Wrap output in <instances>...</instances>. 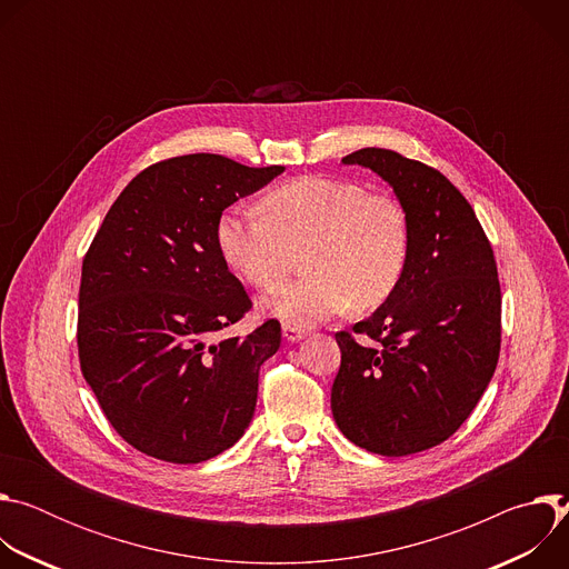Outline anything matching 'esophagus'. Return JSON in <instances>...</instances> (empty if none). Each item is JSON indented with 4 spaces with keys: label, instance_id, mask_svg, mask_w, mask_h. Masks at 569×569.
Returning a JSON list of instances; mask_svg holds the SVG:
<instances>
[{
    "label": "esophagus",
    "instance_id": "34e87169",
    "mask_svg": "<svg viewBox=\"0 0 569 569\" xmlns=\"http://www.w3.org/2000/svg\"><path fill=\"white\" fill-rule=\"evenodd\" d=\"M306 336V329H299V327H290V323H283V338L288 342H297Z\"/></svg>",
    "mask_w": 569,
    "mask_h": 569
}]
</instances>
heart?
<instances>
[{"instance_id":"heart-1","label":"heart","mask_w":569,"mask_h":569,"mask_svg":"<svg viewBox=\"0 0 569 569\" xmlns=\"http://www.w3.org/2000/svg\"><path fill=\"white\" fill-rule=\"evenodd\" d=\"M259 211L229 209L218 218L224 263L261 290L281 283L301 259L303 279L263 297V310L308 329L345 312L382 306L410 261V218L389 193L360 182L303 176L272 187Z\"/></svg>"}]
</instances>
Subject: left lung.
<instances>
[{"instance_id":"1","label":"left lung","mask_w":569,"mask_h":569,"mask_svg":"<svg viewBox=\"0 0 569 569\" xmlns=\"http://www.w3.org/2000/svg\"><path fill=\"white\" fill-rule=\"evenodd\" d=\"M345 164L387 180L410 218V261L396 292L338 331L331 410L356 446L402 457L452 437L491 382L502 342L498 263L472 207L423 161L362 148Z\"/></svg>"}]
</instances>
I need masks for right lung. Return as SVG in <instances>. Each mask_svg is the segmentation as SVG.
Masks as SVG:
<instances>
[{
    "label": "right lung",
    "instance_id": "1",
    "mask_svg": "<svg viewBox=\"0 0 569 569\" xmlns=\"http://www.w3.org/2000/svg\"><path fill=\"white\" fill-rule=\"evenodd\" d=\"M279 173L209 152L154 161L114 200L83 259L80 371L119 437L148 457L207 461L254 417L281 323L218 338L252 299L218 252L216 224Z\"/></svg>",
    "mask_w": 569,
    "mask_h": 569
}]
</instances>
